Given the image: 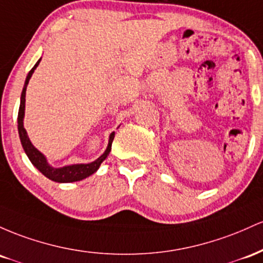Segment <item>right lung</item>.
I'll return each instance as SVG.
<instances>
[{
    "label": "right lung",
    "instance_id": "obj_1",
    "mask_svg": "<svg viewBox=\"0 0 263 263\" xmlns=\"http://www.w3.org/2000/svg\"><path fill=\"white\" fill-rule=\"evenodd\" d=\"M41 60L34 64V67L29 70L27 78H26L25 87H23L22 94H21V104H20V110H18V118H17V122H18V134L21 144H22L23 150L27 154L28 159L31 160V163L37 167L41 173L43 174L46 178L55 182H73V181H79V180H83L88 176H90L92 174L96 173L99 169L100 164L105 160V158L109 155L111 150V143H113L114 134L116 133H111L110 137H109V143L105 152L103 153V155H100L96 161L89 164H73V165H67L63 167H53L47 163V159L40 150H37L36 147L32 145L31 140H29L27 132H26L25 126H23V118H25V103H26V89H27V84L31 79L32 74H33L34 69H36L38 64H40Z\"/></svg>",
    "mask_w": 263,
    "mask_h": 263
}]
</instances>
